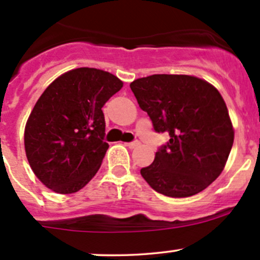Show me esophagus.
<instances>
[{
    "label": "esophagus",
    "instance_id": "obj_1",
    "mask_svg": "<svg viewBox=\"0 0 260 260\" xmlns=\"http://www.w3.org/2000/svg\"><path fill=\"white\" fill-rule=\"evenodd\" d=\"M125 145L130 149H135L138 148V146H140V143H139V141H131V143H125Z\"/></svg>",
    "mask_w": 260,
    "mask_h": 260
}]
</instances>
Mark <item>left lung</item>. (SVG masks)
Instances as JSON below:
<instances>
[{
  "instance_id": "8db88e82",
  "label": "left lung",
  "mask_w": 260,
  "mask_h": 260,
  "mask_svg": "<svg viewBox=\"0 0 260 260\" xmlns=\"http://www.w3.org/2000/svg\"><path fill=\"white\" fill-rule=\"evenodd\" d=\"M156 133L170 139L140 170L155 191L186 198L221 174L234 141L229 112L219 91L189 75H151L130 84Z\"/></svg>"
}]
</instances>
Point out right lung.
Returning a JSON list of instances; mask_svg holds the SVG:
<instances>
[{
	"label": "right lung",
	"instance_id": "1",
	"mask_svg": "<svg viewBox=\"0 0 260 260\" xmlns=\"http://www.w3.org/2000/svg\"><path fill=\"white\" fill-rule=\"evenodd\" d=\"M122 81L90 68L65 72L37 100L25 127L26 156L35 175L58 194L84 188L109 149L101 109Z\"/></svg>",
	"mask_w": 260,
	"mask_h": 260
}]
</instances>
